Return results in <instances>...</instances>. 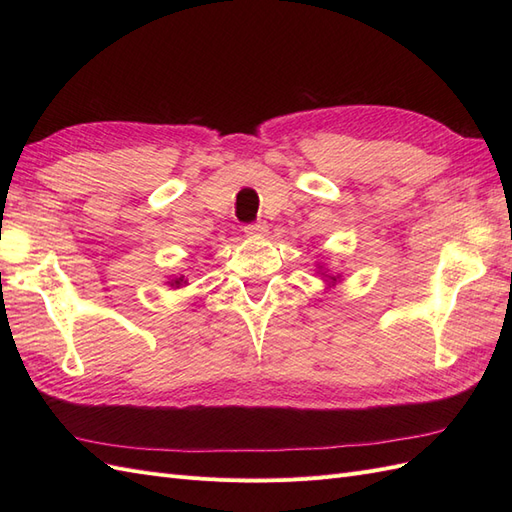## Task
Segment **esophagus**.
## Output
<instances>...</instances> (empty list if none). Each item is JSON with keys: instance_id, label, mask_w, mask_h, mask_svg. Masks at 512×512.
<instances>
[{"instance_id": "34e87169", "label": "esophagus", "mask_w": 512, "mask_h": 512, "mask_svg": "<svg viewBox=\"0 0 512 512\" xmlns=\"http://www.w3.org/2000/svg\"><path fill=\"white\" fill-rule=\"evenodd\" d=\"M267 224L265 222H256V224H247V226H243V232L247 237H252V239H262L267 235Z\"/></svg>"}]
</instances>
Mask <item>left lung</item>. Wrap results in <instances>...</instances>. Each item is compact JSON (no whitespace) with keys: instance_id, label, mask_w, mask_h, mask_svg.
<instances>
[{"instance_id":"8db88e82","label":"left lung","mask_w":512,"mask_h":512,"mask_svg":"<svg viewBox=\"0 0 512 512\" xmlns=\"http://www.w3.org/2000/svg\"><path fill=\"white\" fill-rule=\"evenodd\" d=\"M316 269H318L316 273H320L322 282L327 284V288H335V284L342 282V273H333V271H329L324 265H316Z\"/></svg>"}]
</instances>
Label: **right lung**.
Masks as SVG:
<instances>
[{
  "mask_svg": "<svg viewBox=\"0 0 512 512\" xmlns=\"http://www.w3.org/2000/svg\"><path fill=\"white\" fill-rule=\"evenodd\" d=\"M166 284L170 288H183V286H188V280H185V275H170Z\"/></svg>",
  "mask_w": 512,
  "mask_h": 512,
  "instance_id": "1",
  "label": "right lung"
}]
</instances>
